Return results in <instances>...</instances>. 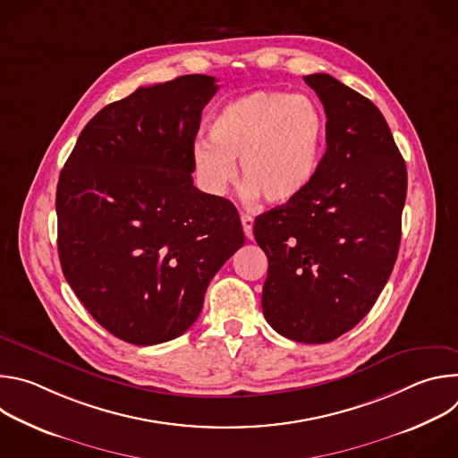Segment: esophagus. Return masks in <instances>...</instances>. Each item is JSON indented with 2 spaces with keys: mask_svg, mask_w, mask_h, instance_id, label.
I'll return each mask as SVG.
<instances>
[{
  "mask_svg": "<svg viewBox=\"0 0 458 458\" xmlns=\"http://www.w3.org/2000/svg\"><path fill=\"white\" fill-rule=\"evenodd\" d=\"M241 223H242V230L246 233L248 239L253 237V217L250 214H241Z\"/></svg>",
  "mask_w": 458,
  "mask_h": 458,
  "instance_id": "1",
  "label": "esophagus"
}]
</instances>
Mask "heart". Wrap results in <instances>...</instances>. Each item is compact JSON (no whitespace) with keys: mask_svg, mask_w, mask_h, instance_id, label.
Masks as SVG:
<instances>
[{"mask_svg":"<svg viewBox=\"0 0 458 458\" xmlns=\"http://www.w3.org/2000/svg\"><path fill=\"white\" fill-rule=\"evenodd\" d=\"M210 141L193 147L201 184L221 193L233 181L268 205H286L315 181L328 141V121L310 96L255 90L223 105L208 124Z\"/></svg>","mask_w":458,"mask_h":458,"instance_id":"obj_1","label":"heart"}]
</instances>
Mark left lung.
Masks as SVG:
<instances>
[{
  "label": "left lung",
  "mask_w": 458,
  "mask_h": 458,
  "mask_svg": "<svg viewBox=\"0 0 458 458\" xmlns=\"http://www.w3.org/2000/svg\"><path fill=\"white\" fill-rule=\"evenodd\" d=\"M328 117L315 181L299 199L260 214L268 257L263 313L286 339L322 344L371 310L397 260L406 163L380 110L330 74L304 76Z\"/></svg>",
  "instance_id": "obj_1"
}]
</instances>
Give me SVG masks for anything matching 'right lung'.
Segmentation results:
<instances>
[{"instance_id":"1","label":"right lung","mask_w":458,"mask_h":458,"mask_svg":"<svg viewBox=\"0 0 458 458\" xmlns=\"http://www.w3.org/2000/svg\"><path fill=\"white\" fill-rule=\"evenodd\" d=\"M216 78L140 87L83 128L59 174L64 279L121 341L152 346L198 320L205 293L244 244L235 207L193 186V143Z\"/></svg>"}]
</instances>
